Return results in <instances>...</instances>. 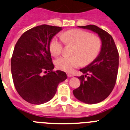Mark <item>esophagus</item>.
Here are the masks:
<instances>
[{"instance_id":"34e87169","label":"esophagus","mask_w":130,"mask_h":130,"mask_svg":"<svg viewBox=\"0 0 130 130\" xmlns=\"http://www.w3.org/2000/svg\"><path fill=\"white\" fill-rule=\"evenodd\" d=\"M67 76L69 77V78H71V77L73 76V75H72V74H70V73H67Z\"/></svg>"}]
</instances>
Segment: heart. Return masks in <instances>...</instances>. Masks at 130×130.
I'll return each mask as SVG.
<instances>
[{"label": "heart", "instance_id": "b5f03b06", "mask_svg": "<svg viewBox=\"0 0 130 130\" xmlns=\"http://www.w3.org/2000/svg\"><path fill=\"white\" fill-rule=\"evenodd\" d=\"M63 42L74 45L72 56H62L56 61L57 68L68 72L84 65H88L100 54L102 41L100 37L79 29H73L64 32L60 38L55 37L50 43V51L53 56H58L63 50Z\"/></svg>", "mask_w": 130, "mask_h": 130}]
</instances>
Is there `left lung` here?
I'll return each instance as SVG.
<instances>
[{"label":"left lung","mask_w":130,"mask_h":130,"mask_svg":"<svg viewBox=\"0 0 130 130\" xmlns=\"http://www.w3.org/2000/svg\"><path fill=\"white\" fill-rule=\"evenodd\" d=\"M98 34L102 40V48L97 58L82 69L85 75L78 77L81 83L73 91L74 96L88 104H96L107 98L114 88L119 69V52L109 34L95 25L78 26Z\"/></svg>","instance_id":"8db88e82"}]
</instances>
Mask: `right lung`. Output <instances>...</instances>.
<instances>
[{"instance_id": "obj_1", "label": "right lung", "mask_w": 130, "mask_h": 130, "mask_svg": "<svg viewBox=\"0 0 130 130\" xmlns=\"http://www.w3.org/2000/svg\"><path fill=\"white\" fill-rule=\"evenodd\" d=\"M61 30L59 26H37L25 31L14 48L11 59L14 86L30 104H42L51 100L58 84L67 78L65 72L53 71L50 51L51 39Z\"/></svg>"}]
</instances>
